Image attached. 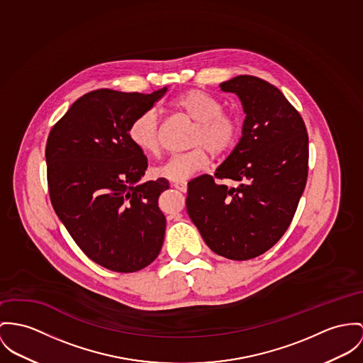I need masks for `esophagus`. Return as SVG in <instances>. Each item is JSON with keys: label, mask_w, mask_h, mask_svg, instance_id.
Returning a JSON list of instances; mask_svg holds the SVG:
<instances>
[{"label": "esophagus", "mask_w": 363, "mask_h": 363, "mask_svg": "<svg viewBox=\"0 0 363 363\" xmlns=\"http://www.w3.org/2000/svg\"><path fill=\"white\" fill-rule=\"evenodd\" d=\"M174 188L185 194V192L188 191V184H186L185 181H181V182H175V184H174Z\"/></svg>", "instance_id": "obj_1"}]
</instances>
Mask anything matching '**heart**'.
Segmentation results:
<instances>
[{"label": "heart", "mask_w": 363, "mask_h": 363, "mask_svg": "<svg viewBox=\"0 0 363 363\" xmlns=\"http://www.w3.org/2000/svg\"><path fill=\"white\" fill-rule=\"evenodd\" d=\"M174 108L195 121L196 130L191 138V146L195 149L172 155L164 164L155 168V174L168 181L181 182L208 167V152L213 156H221L230 150L239 138V124L230 114L223 112L218 99L201 89L181 94L175 98ZM128 137L140 152L157 155L160 152L157 113L150 109L138 114L130 124Z\"/></svg>", "instance_id": "heart-1"}]
</instances>
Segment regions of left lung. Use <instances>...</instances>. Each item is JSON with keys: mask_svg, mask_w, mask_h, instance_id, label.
<instances>
[{"mask_svg": "<svg viewBox=\"0 0 363 363\" xmlns=\"http://www.w3.org/2000/svg\"><path fill=\"white\" fill-rule=\"evenodd\" d=\"M220 88L242 102V138L214 177L188 184L186 210L211 250L245 261L277 245L296 214L307 184V128L279 89L262 79L238 76Z\"/></svg>", "mask_w": 363, "mask_h": 363, "instance_id": "left-lung-1", "label": "left lung"}]
</instances>
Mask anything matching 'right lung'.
I'll use <instances>...</instances> for the list:
<instances>
[{
	"mask_svg": "<svg viewBox=\"0 0 363 363\" xmlns=\"http://www.w3.org/2000/svg\"><path fill=\"white\" fill-rule=\"evenodd\" d=\"M167 92L96 89L79 98L52 127L45 147L56 216L94 262L137 272L162 250L166 217L159 196L166 178L140 184L147 159L130 140L131 121Z\"/></svg>",
	"mask_w": 363,
	"mask_h": 363,
	"instance_id": "add662e5",
	"label": "right lung"
}]
</instances>
